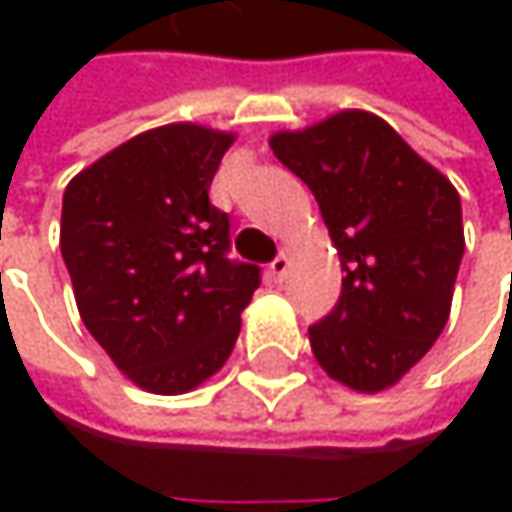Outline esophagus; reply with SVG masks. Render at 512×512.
I'll use <instances>...</instances> for the list:
<instances>
[{
  "mask_svg": "<svg viewBox=\"0 0 512 512\" xmlns=\"http://www.w3.org/2000/svg\"><path fill=\"white\" fill-rule=\"evenodd\" d=\"M287 266H290V252H284V249H281V255L269 263V275H272L275 281H281V278H284V272H287Z\"/></svg>",
  "mask_w": 512,
  "mask_h": 512,
  "instance_id": "obj_1",
  "label": "esophagus"
}]
</instances>
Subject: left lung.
<instances>
[{
    "label": "left lung",
    "mask_w": 512,
    "mask_h": 512,
    "mask_svg": "<svg viewBox=\"0 0 512 512\" xmlns=\"http://www.w3.org/2000/svg\"><path fill=\"white\" fill-rule=\"evenodd\" d=\"M269 148L314 192L341 257V299L308 329L320 367L376 394L430 353L460 272V192L373 112L344 109Z\"/></svg>",
    "instance_id": "1"
}]
</instances>
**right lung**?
I'll return each mask as SVG.
<instances>
[{"instance_id":"add662e5","label":"right lung","mask_w":512,"mask_h":512,"mask_svg":"<svg viewBox=\"0 0 512 512\" xmlns=\"http://www.w3.org/2000/svg\"><path fill=\"white\" fill-rule=\"evenodd\" d=\"M234 133L192 121L133 136L61 198V257L79 317L142 391L186 394L228 361L260 284L231 263L228 216L207 198Z\"/></svg>"}]
</instances>
